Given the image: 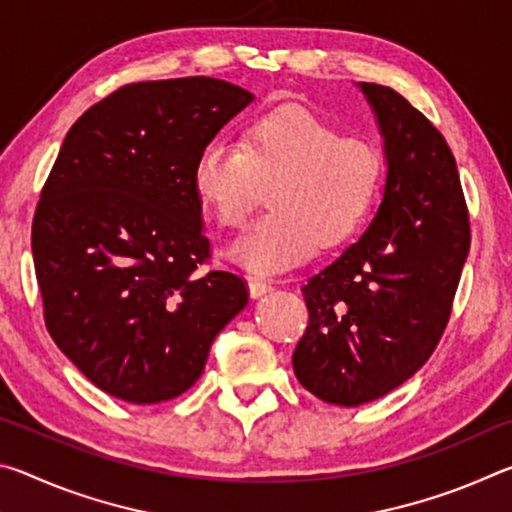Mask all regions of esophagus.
<instances>
[{
    "instance_id": "obj_1",
    "label": "esophagus",
    "mask_w": 512,
    "mask_h": 512,
    "mask_svg": "<svg viewBox=\"0 0 512 512\" xmlns=\"http://www.w3.org/2000/svg\"><path fill=\"white\" fill-rule=\"evenodd\" d=\"M248 291L253 298H259V296H264V293H271L273 284L266 280H259V277H248Z\"/></svg>"
}]
</instances>
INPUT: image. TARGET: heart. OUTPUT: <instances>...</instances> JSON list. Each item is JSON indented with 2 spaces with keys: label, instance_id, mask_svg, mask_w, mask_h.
Segmentation results:
<instances>
[{
  "label": "heart",
  "instance_id": "heart-1",
  "mask_svg": "<svg viewBox=\"0 0 512 512\" xmlns=\"http://www.w3.org/2000/svg\"><path fill=\"white\" fill-rule=\"evenodd\" d=\"M271 185L268 205L230 257L248 271H287L357 232L379 201L384 158L366 137L341 135L305 106H280L244 126L239 144L212 140L198 153L194 192L221 228L239 230Z\"/></svg>",
  "mask_w": 512,
  "mask_h": 512
}]
</instances>
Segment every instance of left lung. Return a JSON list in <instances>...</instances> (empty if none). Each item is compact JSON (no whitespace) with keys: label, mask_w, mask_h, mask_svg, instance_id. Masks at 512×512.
<instances>
[{"label":"left lung","mask_w":512,"mask_h":512,"mask_svg":"<svg viewBox=\"0 0 512 512\" xmlns=\"http://www.w3.org/2000/svg\"><path fill=\"white\" fill-rule=\"evenodd\" d=\"M384 137L386 185L357 244L311 275L293 372L318 400L359 406L418 372L443 336L470 250L456 160L402 94L359 83Z\"/></svg>","instance_id":"1"}]
</instances>
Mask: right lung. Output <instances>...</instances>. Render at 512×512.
<instances>
[{
  "mask_svg": "<svg viewBox=\"0 0 512 512\" xmlns=\"http://www.w3.org/2000/svg\"><path fill=\"white\" fill-rule=\"evenodd\" d=\"M255 97L210 76L124 85L76 119L31 228L45 323L94 386L131 404L185 393L248 302L210 259L198 153Z\"/></svg>",
  "mask_w": 512,
  "mask_h": 512,
  "instance_id": "1",
  "label": "right lung"
}]
</instances>
